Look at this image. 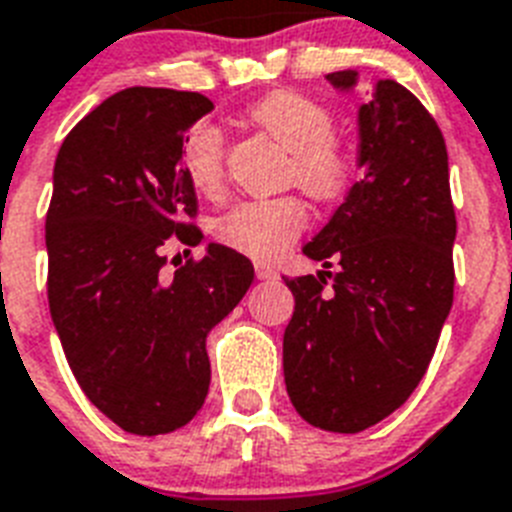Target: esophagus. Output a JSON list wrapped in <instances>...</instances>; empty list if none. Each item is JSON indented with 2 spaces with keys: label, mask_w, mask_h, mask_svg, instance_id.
I'll return each instance as SVG.
<instances>
[{
  "label": "esophagus",
  "mask_w": 512,
  "mask_h": 512,
  "mask_svg": "<svg viewBox=\"0 0 512 512\" xmlns=\"http://www.w3.org/2000/svg\"><path fill=\"white\" fill-rule=\"evenodd\" d=\"M256 277H259V280H277L280 274H277V269H274V266L256 264Z\"/></svg>",
  "instance_id": "34e87169"
}]
</instances>
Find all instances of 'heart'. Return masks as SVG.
<instances>
[{"mask_svg":"<svg viewBox=\"0 0 512 512\" xmlns=\"http://www.w3.org/2000/svg\"><path fill=\"white\" fill-rule=\"evenodd\" d=\"M251 122L290 151L287 180L316 201H335L348 190L356 162L335 138V114L293 91H280L253 104ZM183 170L201 196L225 190V138L211 125H196L183 143ZM308 222L301 198H251L217 219L214 235L232 251L272 261L293 243Z\"/></svg>","mask_w":512,"mask_h":512,"instance_id":"b5f03b06","label":"heart"}]
</instances>
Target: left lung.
<instances>
[{
  "mask_svg": "<svg viewBox=\"0 0 512 512\" xmlns=\"http://www.w3.org/2000/svg\"><path fill=\"white\" fill-rule=\"evenodd\" d=\"M327 80L353 91L358 73ZM358 167L361 180L303 246L324 269L285 280L295 298L282 340L287 395L308 424L340 434L379 424L411 398L455 285L445 138L395 80H379L358 109ZM332 260L335 275L326 272Z\"/></svg>",
  "mask_w": 512,
  "mask_h": 512,
  "instance_id": "left-lung-1",
  "label": "left lung"
}]
</instances>
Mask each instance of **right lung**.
<instances>
[{
  "instance_id": "right-lung-1",
  "label": "right lung",
  "mask_w": 512,
  "mask_h": 512,
  "mask_svg": "<svg viewBox=\"0 0 512 512\" xmlns=\"http://www.w3.org/2000/svg\"><path fill=\"white\" fill-rule=\"evenodd\" d=\"M206 96L125 88L75 125L54 162L46 211L49 311L80 390L130 434L175 432L211 382L206 337L253 282L243 253L219 243L167 277L162 246L201 243L185 130Z\"/></svg>"
}]
</instances>
